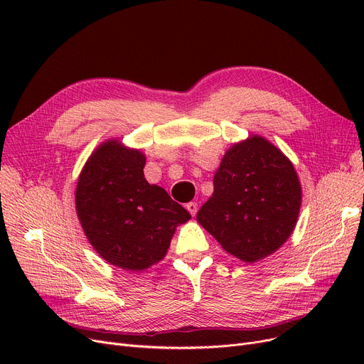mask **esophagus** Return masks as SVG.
I'll use <instances>...</instances> for the list:
<instances>
[{"label": "esophagus", "mask_w": 364, "mask_h": 364, "mask_svg": "<svg viewBox=\"0 0 364 364\" xmlns=\"http://www.w3.org/2000/svg\"><path fill=\"white\" fill-rule=\"evenodd\" d=\"M186 208H187V211L192 214V217H195L196 215V213H198V203L196 202H188L187 205H186Z\"/></svg>", "instance_id": "obj_1"}]
</instances>
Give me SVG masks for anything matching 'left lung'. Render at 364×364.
I'll use <instances>...</instances> for the list:
<instances>
[{"mask_svg": "<svg viewBox=\"0 0 364 364\" xmlns=\"http://www.w3.org/2000/svg\"><path fill=\"white\" fill-rule=\"evenodd\" d=\"M301 200L294 164L273 143L254 134L224 153L214 176V193L196 220L224 251L255 262L289 239Z\"/></svg>", "mask_w": 364, "mask_h": 364, "instance_id": "obj_1", "label": "left lung"}]
</instances>
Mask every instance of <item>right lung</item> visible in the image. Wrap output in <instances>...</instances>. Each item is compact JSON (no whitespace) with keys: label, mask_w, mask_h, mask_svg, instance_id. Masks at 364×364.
I'll use <instances>...</instances> for the list:
<instances>
[{"label":"right lung","mask_w":364,"mask_h":364,"mask_svg":"<svg viewBox=\"0 0 364 364\" xmlns=\"http://www.w3.org/2000/svg\"><path fill=\"white\" fill-rule=\"evenodd\" d=\"M144 153L110 139L87 159L75 190L82 230L109 264L143 272L168 252L177 227L192 215L144 178Z\"/></svg>","instance_id":"1"}]
</instances>
